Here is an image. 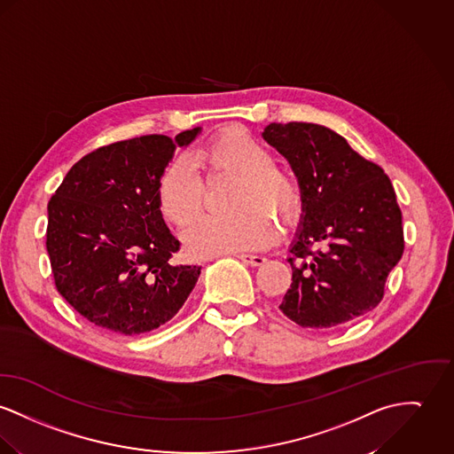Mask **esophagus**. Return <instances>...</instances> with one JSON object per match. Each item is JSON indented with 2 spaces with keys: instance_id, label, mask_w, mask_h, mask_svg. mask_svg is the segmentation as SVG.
Returning <instances> with one entry per match:
<instances>
[{
  "instance_id": "34e87169",
  "label": "esophagus",
  "mask_w": 454,
  "mask_h": 454,
  "mask_svg": "<svg viewBox=\"0 0 454 454\" xmlns=\"http://www.w3.org/2000/svg\"><path fill=\"white\" fill-rule=\"evenodd\" d=\"M237 257L240 261H244L245 264H250V266H262L266 262V257L254 255V254H239Z\"/></svg>"
}]
</instances>
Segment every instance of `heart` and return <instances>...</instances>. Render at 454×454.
I'll list each match as a JSON object with an SVG mask.
<instances>
[{
	"label": "heart",
	"instance_id": "1",
	"mask_svg": "<svg viewBox=\"0 0 454 454\" xmlns=\"http://www.w3.org/2000/svg\"><path fill=\"white\" fill-rule=\"evenodd\" d=\"M271 150L240 128L214 133L193 150V164L207 177L235 176L226 214H207L183 235L193 259L254 250L273 244L278 230L299 221L304 207L302 186L295 175L273 164ZM184 159H173L157 179L159 210L171 224L184 228L204 207L206 184Z\"/></svg>",
	"mask_w": 454,
	"mask_h": 454
}]
</instances>
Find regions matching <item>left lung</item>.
Masks as SVG:
<instances>
[{"instance_id":"8db88e82","label":"left lung","mask_w":454,"mask_h":454,"mask_svg":"<svg viewBox=\"0 0 454 454\" xmlns=\"http://www.w3.org/2000/svg\"><path fill=\"white\" fill-rule=\"evenodd\" d=\"M262 137L286 157L304 193L281 313L301 326L330 330L372 311L404 252L388 176L319 124L271 122Z\"/></svg>"}]
</instances>
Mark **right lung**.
Instances as JSON below:
<instances>
[{"mask_svg":"<svg viewBox=\"0 0 454 454\" xmlns=\"http://www.w3.org/2000/svg\"><path fill=\"white\" fill-rule=\"evenodd\" d=\"M146 135L100 146L77 160L48 202L46 250L55 286L90 323L126 337L159 328L181 309L200 266L175 264L157 179L176 145Z\"/></svg>","mask_w":454,"mask_h":454,"instance_id":"obj_1","label":"right lung"}]
</instances>
